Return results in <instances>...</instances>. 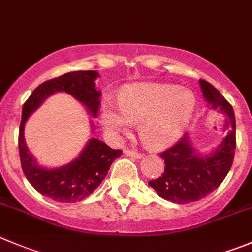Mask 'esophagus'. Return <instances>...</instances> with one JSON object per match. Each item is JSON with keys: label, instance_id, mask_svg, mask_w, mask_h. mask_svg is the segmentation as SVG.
I'll use <instances>...</instances> for the list:
<instances>
[{"label": "esophagus", "instance_id": "1", "mask_svg": "<svg viewBox=\"0 0 252 252\" xmlns=\"http://www.w3.org/2000/svg\"><path fill=\"white\" fill-rule=\"evenodd\" d=\"M124 154H126V156H130V158H143V154L140 153H135V151H131V150H124Z\"/></svg>", "mask_w": 252, "mask_h": 252}]
</instances>
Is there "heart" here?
<instances>
[{
  "label": "heart",
  "instance_id": "1",
  "mask_svg": "<svg viewBox=\"0 0 252 252\" xmlns=\"http://www.w3.org/2000/svg\"><path fill=\"white\" fill-rule=\"evenodd\" d=\"M196 109V97L175 85L139 82L122 91L118 106L104 102L102 123L107 130L128 134L131 124L139 123V135L155 150L173 145L185 133Z\"/></svg>",
  "mask_w": 252,
  "mask_h": 252
}]
</instances>
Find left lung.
Here are the masks:
<instances>
[{
  "mask_svg": "<svg viewBox=\"0 0 252 252\" xmlns=\"http://www.w3.org/2000/svg\"><path fill=\"white\" fill-rule=\"evenodd\" d=\"M204 101L228 118V134L217 148L203 153L194 148L189 134L161 154L165 160L162 176L149 182L154 191L168 202L187 204L216 191L228 175L235 153V116L233 107L209 82L199 80Z\"/></svg>",
  "mask_w": 252,
  "mask_h": 252,
  "instance_id": "8db88e82",
  "label": "left lung"
}]
</instances>
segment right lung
I'll return each instance as SVG.
<instances>
[{
    "label": "right lung",
    "mask_w": 252,
    "mask_h": 252,
    "mask_svg": "<svg viewBox=\"0 0 252 252\" xmlns=\"http://www.w3.org/2000/svg\"><path fill=\"white\" fill-rule=\"evenodd\" d=\"M97 71H71L39 85L22 109L19 126V156L27 180L43 196L60 203H76L89 197L107 176L109 167L122 150H114L96 138L89 139L85 148L71 162L60 167L39 165L24 140L27 119L45 99L58 92H66L80 102L94 118L97 117L101 91L96 89ZM92 133L94 124L91 122Z\"/></svg>",
    "instance_id": "add662e5"
}]
</instances>
